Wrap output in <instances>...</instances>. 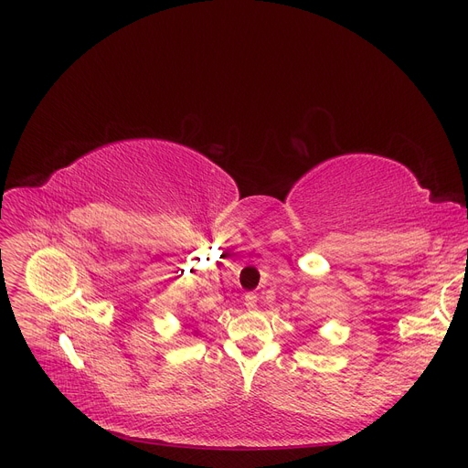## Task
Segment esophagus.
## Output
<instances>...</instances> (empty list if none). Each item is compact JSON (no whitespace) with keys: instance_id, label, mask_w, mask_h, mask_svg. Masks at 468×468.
I'll return each mask as SVG.
<instances>
[{"instance_id":"esophagus-1","label":"esophagus","mask_w":468,"mask_h":468,"mask_svg":"<svg viewBox=\"0 0 468 468\" xmlns=\"http://www.w3.org/2000/svg\"><path fill=\"white\" fill-rule=\"evenodd\" d=\"M244 305H247L249 311H254L258 307V296H256V293H247V296H244Z\"/></svg>"}]
</instances>
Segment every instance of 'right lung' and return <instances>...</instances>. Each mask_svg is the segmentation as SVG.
Masks as SVG:
<instances>
[{"label": "right lung", "instance_id": "right-lung-1", "mask_svg": "<svg viewBox=\"0 0 468 468\" xmlns=\"http://www.w3.org/2000/svg\"><path fill=\"white\" fill-rule=\"evenodd\" d=\"M195 334H197V332H195Z\"/></svg>", "mask_w": 468, "mask_h": 468}]
</instances>
